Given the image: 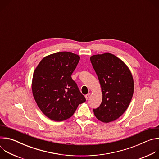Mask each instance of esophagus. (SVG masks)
Returning a JSON list of instances; mask_svg holds the SVG:
<instances>
[{"label": "esophagus", "mask_w": 159, "mask_h": 159, "mask_svg": "<svg viewBox=\"0 0 159 159\" xmlns=\"http://www.w3.org/2000/svg\"><path fill=\"white\" fill-rule=\"evenodd\" d=\"M90 96V93H88L87 94H86V95H85V99L87 100V99H88V98H89V96Z\"/></svg>", "instance_id": "obj_1"}]
</instances>
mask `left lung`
<instances>
[{"label": "left lung", "instance_id": "8db88e82", "mask_svg": "<svg viewBox=\"0 0 159 159\" xmlns=\"http://www.w3.org/2000/svg\"><path fill=\"white\" fill-rule=\"evenodd\" d=\"M98 77L102 94L101 105L93 111L104 123L120 118L128 108L133 97L134 82L125 63L115 55L106 53L90 58Z\"/></svg>", "mask_w": 159, "mask_h": 159}]
</instances>
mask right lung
Returning a JSON list of instances; mask_svg holds the SVG:
<instances>
[{
  "label": "right lung",
  "mask_w": 159,
  "mask_h": 159,
  "mask_svg": "<svg viewBox=\"0 0 159 159\" xmlns=\"http://www.w3.org/2000/svg\"><path fill=\"white\" fill-rule=\"evenodd\" d=\"M80 60L73 53L61 52L43 58L34 72L32 90L43 114L52 120L70 118L85 97L71 75Z\"/></svg>",
  "instance_id": "obj_1"
}]
</instances>
